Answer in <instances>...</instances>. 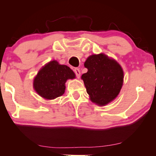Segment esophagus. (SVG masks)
<instances>
[{
  "label": "esophagus",
  "instance_id": "1",
  "mask_svg": "<svg viewBox=\"0 0 156 156\" xmlns=\"http://www.w3.org/2000/svg\"><path fill=\"white\" fill-rule=\"evenodd\" d=\"M74 73H75V74H76V77L80 78V74H81V73H80V70L78 68H75V69H74Z\"/></svg>",
  "mask_w": 156,
  "mask_h": 156
}]
</instances>
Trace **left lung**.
<instances>
[{
	"label": "left lung",
	"mask_w": 156,
	"mask_h": 156,
	"mask_svg": "<svg viewBox=\"0 0 156 156\" xmlns=\"http://www.w3.org/2000/svg\"><path fill=\"white\" fill-rule=\"evenodd\" d=\"M84 67L88 71L82 74V79L91 101L98 106H105L116 99L123 82L121 65L101 53L89 56Z\"/></svg>",
	"instance_id": "1"
}]
</instances>
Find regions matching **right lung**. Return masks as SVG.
Masks as SVG:
<instances>
[{
  "label": "right lung",
  "mask_w": 156,
  "mask_h": 156,
  "mask_svg": "<svg viewBox=\"0 0 156 156\" xmlns=\"http://www.w3.org/2000/svg\"><path fill=\"white\" fill-rule=\"evenodd\" d=\"M74 78L75 74L69 67L52 60L38 72L34 79L33 88L44 99H54L64 94L67 80Z\"/></svg>",
  "instance_id": "1"
}]
</instances>
